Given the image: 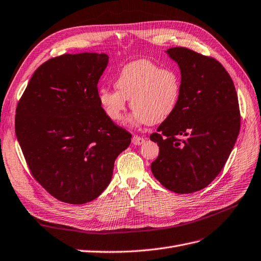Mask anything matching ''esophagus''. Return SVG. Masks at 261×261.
Wrapping results in <instances>:
<instances>
[{"instance_id":"esophagus-1","label":"esophagus","mask_w":261,"mask_h":261,"mask_svg":"<svg viewBox=\"0 0 261 261\" xmlns=\"http://www.w3.org/2000/svg\"><path fill=\"white\" fill-rule=\"evenodd\" d=\"M132 143H133V145H135V146H140V145H143L145 143V138L135 135L132 139Z\"/></svg>"}]
</instances>
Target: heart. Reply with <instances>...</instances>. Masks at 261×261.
<instances>
[{
    "label": "heart",
    "mask_w": 261,
    "mask_h": 261,
    "mask_svg": "<svg viewBox=\"0 0 261 261\" xmlns=\"http://www.w3.org/2000/svg\"><path fill=\"white\" fill-rule=\"evenodd\" d=\"M116 90L100 88L99 105L109 120L118 122L129 100L133 112L126 124L138 127L146 124H159L170 117L180 98V78L176 70L162 68L148 60L126 64L117 74Z\"/></svg>",
    "instance_id": "b5f03b06"
}]
</instances>
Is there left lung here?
<instances>
[{"label":"left lung","instance_id":"left-lung-1","mask_svg":"<svg viewBox=\"0 0 261 261\" xmlns=\"http://www.w3.org/2000/svg\"><path fill=\"white\" fill-rule=\"evenodd\" d=\"M180 70V98L150 139L159 146L154 177L170 191L207 187L223 169L238 139L241 116L231 76L220 63L187 48L165 51Z\"/></svg>","mask_w":261,"mask_h":261}]
</instances>
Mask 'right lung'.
Here are the masks:
<instances>
[{
	"mask_svg": "<svg viewBox=\"0 0 261 261\" xmlns=\"http://www.w3.org/2000/svg\"><path fill=\"white\" fill-rule=\"evenodd\" d=\"M105 53L64 54L39 66L21 96L15 132L36 180L60 201L83 204L105 191L132 135L109 120L97 85Z\"/></svg>",
	"mask_w": 261,
	"mask_h": 261,
	"instance_id": "right-lung-1",
	"label": "right lung"
}]
</instances>
